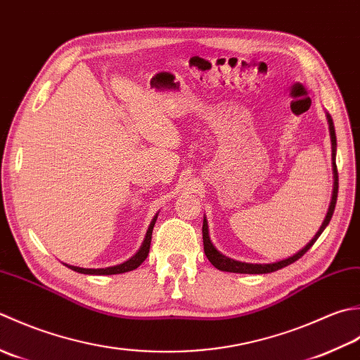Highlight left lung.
Here are the masks:
<instances>
[{
	"mask_svg": "<svg viewBox=\"0 0 360 360\" xmlns=\"http://www.w3.org/2000/svg\"><path fill=\"white\" fill-rule=\"evenodd\" d=\"M326 120H328V126H329V135H331V149H333V174H334V186H333V197H331V202H329V208L326 216L323 219V222H321L319 231L315 233V236L307 242V244L302 248V250H298L295 255L289 256V258H284L281 261H276V262H270V264H252V262H242V261H236L233 258H229V256L222 255L221 252L217 250V248L212 245V242L210 239V233H208V222H207V217H203V226H202V234H203V250L205 255H207L208 261L214 266L216 269L222 270V272H233V274H250V275H261V274H270V272H276V270H280L285 266H289V264L295 262L297 259L302 258V256L309 250V248L314 245V242L319 239V236L323 230L328 226L329 221H331L333 217V212L335 208V202H337V193H339V175H337V166H335V152H337V139H335V130H334V122L331 115L326 113Z\"/></svg>",
	"mask_w": 360,
	"mask_h": 360,
	"instance_id": "1",
	"label": "left lung"
}]
</instances>
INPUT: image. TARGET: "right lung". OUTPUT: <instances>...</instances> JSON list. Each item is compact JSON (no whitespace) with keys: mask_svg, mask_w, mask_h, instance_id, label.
<instances>
[{"mask_svg":"<svg viewBox=\"0 0 360 360\" xmlns=\"http://www.w3.org/2000/svg\"><path fill=\"white\" fill-rule=\"evenodd\" d=\"M157 217H158V212L155 216H153L152 222L148 229V233H146V238L143 240L141 247H139V250L129 258L127 261H124L118 266H112V267H105V269H84V267H76V266H68V264H65L68 269L75 270V272L79 274H84V275H118V274H126L130 272V270H135L136 267L141 266L144 262V259L148 258L149 255V248H150V239H152V230H153V225L157 222Z\"/></svg>","mask_w":360,"mask_h":360,"instance_id":"add662e5","label":"right lung"}]
</instances>
